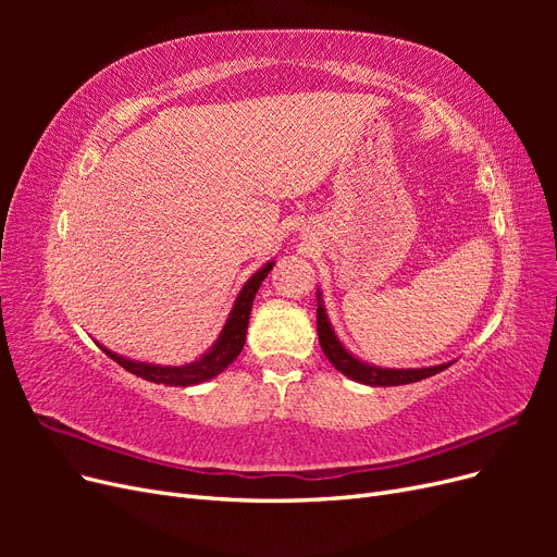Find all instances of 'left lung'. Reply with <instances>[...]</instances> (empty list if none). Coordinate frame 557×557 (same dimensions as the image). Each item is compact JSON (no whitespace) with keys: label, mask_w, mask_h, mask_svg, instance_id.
I'll return each instance as SVG.
<instances>
[{"label":"left lung","mask_w":557,"mask_h":557,"mask_svg":"<svg viewBox=\"0 0 557 557\" xmlns=\"http://www.w3.org/2000/svg\"><path fill=\"white\" fill-rule=\"evenodd\" d=\"M315 297H318L315 325H318L320 348H323V352L334 364V369H339V372L346 374L348 379L364 383V385H404V383H416V381H423L428 376L440 374L448 367V364H440V367H425V369H381V367L360 362L339 344V339H336L332 327H330L327 313L323 309V301H320V293Z\"/></svg>","instance_id":"left-lung-1"}]
</instances>
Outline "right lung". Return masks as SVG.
Returning <instances> with one entry per match:
<instances>
[{
	"label": "right lung",
	"mask_w": 557,
	"mask_h": 557,
	"mask_svg": "<svg viewBox=\"0 0 557 557\" xmlns=\"http://www.w3.org/2000/svg\"><path fill=\"white\" fill-rule=\"evenodd\" d=\"M274 262H267L258 274H252L248 278V283L242 288L237 301H234L232 313L227 318V323L218 336V342L213 344V348L201 356L199 360L190 362V364H181V367H160V364H146V362H134L127 360L123 356H115V352L107 350L102 346V350L107 356L121 364L123 369H127L129 374L141 376L150 383H164V385H197L201 381H209L213 376H218L223 372L225 367H230L237 356L242 352L244 344H246V330H248V318H250V309H252V299H256V293L262 285L264 276L272 272Z\"/></svg>",
	"instance_id": "obj_1"
}]
</instances>
